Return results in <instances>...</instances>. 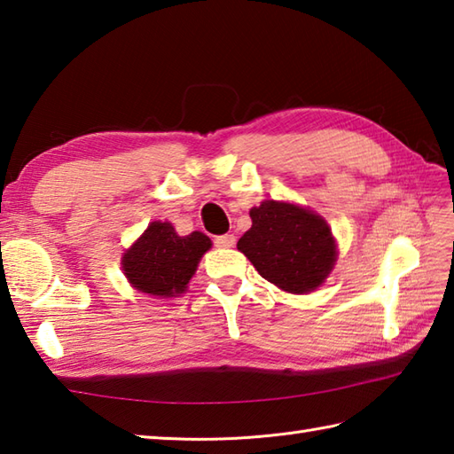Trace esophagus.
<instances>
[{
	"mask_svg": "<svg viewBox=\"0 0 454 454\" xmlns=\"http://www.w3.org/2000/svg\"><path fill=\"white\" fill-rule=\"evenodd\" d=\"M215 244L218 247H232L236 244V236L232 234H222V236H216L215 238Z\"/></svg>",
	"mask_w": 454,
	"mask_h": 454,
	"instance_id": "obj_1",
	"label": "esophagus"
}]
</instances>
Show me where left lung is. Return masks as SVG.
<instances>
[{"label":"left lung","instance_id":"left-lung-1","mask_svg":"<svg viewBox=\"0 0 454 454\" xmlns=\"http://www.w3.org/2000/svg\"><path fill=\"white\" fill-rule=\"evenodd\" d=\"M249 216L252 228L239 238L238 249L269 283L306 294L332 273L337 246L320 215L291 202L263 200Z\"/></svg>","mask_w":454,"mask_h":454}]
</instances>
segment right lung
Masks as SVG:
<instances>
[{
	"instance_id": "right-lung-1",
	"label": "right lung",
	"mask_w": 454,
	"mask_h": 454,
	"mask_svg": "<svg viewBox=\"0 0 454 454\" xmlns=\"http://www.w3.org/2000/svg\"><path fill=\"white\" fill-rule=\"evenodd\" d=\"M210 246V238L202 232L177 236L169 222H152L122 255V271L144 294L179 296L187 291L200 257Z\"/></svg>"
}]
</instances>
